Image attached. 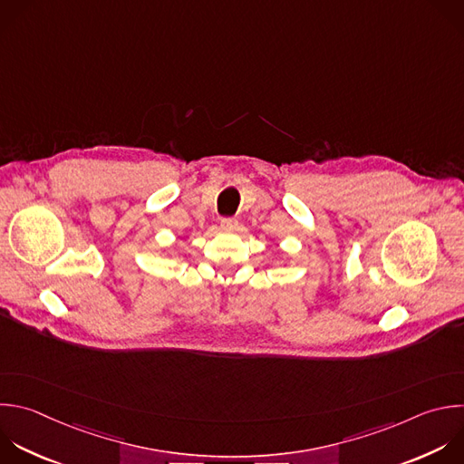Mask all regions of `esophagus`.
<instances>
[{"mask_svg": "<svg viewBox=\"0 0 464 464\" xmlns=\"http://www.w3.org/2000/svg\"><path fill=\"white\" fill-rule=\"evenodd\" d=\"M220 227H222L224 231H235V229L238 227V222H237L235 218H222V220H220Z\"/></svg>", "mask_w": 464, "mask_h": 464, "instance_id": "obj_1", "label": "esophagus"}]
</instances>
